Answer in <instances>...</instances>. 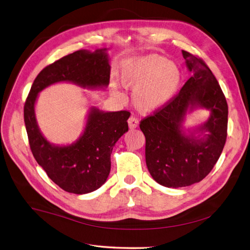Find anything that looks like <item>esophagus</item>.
Masks as SVG:
<instances>
[{
  "mask_svg": "<svg viewBox=\"0 0 250 250\" xmlns=\"http://www.w3.org/2000/svg\"><path fill=\"white\" fill-rule=\"evenodd\" d=\"M127 123H128L129 128H136V127L139 125V119H138L136 116L132 115L131 117L128 118Z\"/></svg>",
  "mask_w": 250,
  "mask_h": 250,
  "instance_id": "obj_1",
  "label": "esophagus"
}]
</instances>
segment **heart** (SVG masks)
Wrapping results in <instances>:
<instances>
[{"label": "heart", "instance_id": "b5f03b06", "mask_svg": "<svg viewBox=\"0 0 250 250\" xmlns=\"http://www.w3.org/2000/svg\"><path fill=\"white\" fill-rule=\"evenodd\" d=\"M121 80L125 88L134 89L132 102L137 109L150 113L166 106L173 98L182 73L175 62L158 54H149L125 62Z\"/></svg>", "mask_w": 250, "mask_h": 250}]
</instances>
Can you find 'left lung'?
Returning a JSON list of instances; mask_svg holds the SVG:
<instances>
[{
  "mask_svg": "<svg viewBox=\"0 0 250 250\" xmlns=\"http://www.w3.org/2000/svg\"><path fill=\"white\" fill-rule=\"evenodd\" d=\"M182 53L194 75L166 106L140 123L146 138L148 170L158 184L168 188L186 187L203 180L219 160L227 139L228 104L218 81L201 58L184 50ZM197 104L212 112L200 129L209 134L199 139L186 137L180 129L188 108Z\"/></svg>",
  "mask_w": 250,
  "mask_h": 250,
  "instance_id": "obj_1",
  "label": "left lung"
}]
</instances>
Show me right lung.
Instances as JSON below:
<instances>
[{"mask_svg":"<svg viewBox=\"0 0 250 250\" xmlns=\"http://www.w3.org/2000/svg\"><path fill=\"white\" fill-rule=\"evenodd\" d=\"M110 65L105 49L94 53L80 50L48 65L36 78L24 104V123L32 155L48 177L64 191L85 194L99 189L110 172L113 146L128 131L131 112L91 110L83 136L69 146H54L37 125L35 103L39 92L58 82H71L83 88L107 86Z\"/></svg>","mask_w":250,"mask_h":250,"instance_id":"1","label":"right lung"}]
</instances>
